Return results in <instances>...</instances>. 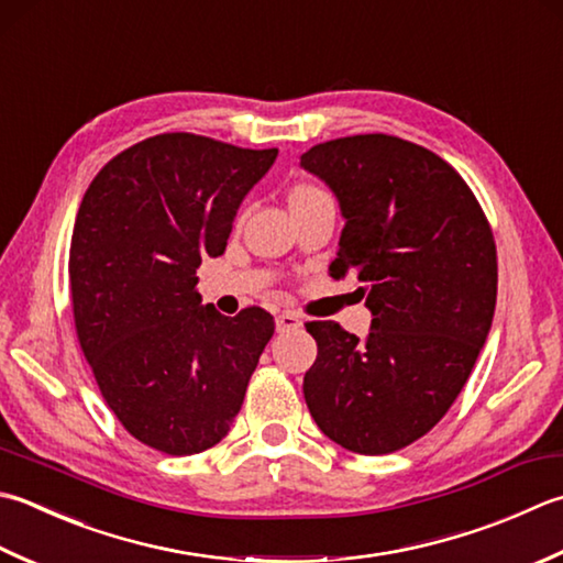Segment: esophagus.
I'll list each match as a JSON object with an SVG mask.
<instances>
[{"label":"esophagus","mask_w":563,"mask_h":563,"mask_svg":"<svg viewBox=\"0 0 563 563\" xmlns=\"http://www.w3.org/2000/svg\"><path fill=\"white\" fill-rule=\"evenodd\" d=\"M275 327H278V332H292V329L302 327V319L295 312H280L275 317Z\"/></svg>","instance_id":"esophagus-1"}]
</instances>
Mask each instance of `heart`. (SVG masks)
I'll use <instances>...</instances> for the list:
<instances>
[{
  "label": "heart",
  "mask_w": 563,
  "mask_h": 563,
  "mask_svg": "<svg viewBox=\"0 0 563 563\" xmlns=\"http://www.w3.org/2000/svg\"><path fill=\"white\" fill-rule=\"evenodd\" d=\"M314 192H322V190H317V187H312V185H302L290 195V200H297V197H305V195H314Z\"/></svg>",
  "instance_id": "obj_1"
}]
</instances>
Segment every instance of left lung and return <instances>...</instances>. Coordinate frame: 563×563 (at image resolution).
I'll use <instances>...</instances> for the list:
<instances>
[{"label":"left lung","instance_id":"8db88e82","mask_svg":"<svg viewBox=\"0 0 563 563\" xmlns=\"http://www.w3.org/2000/svg\"><path fill=\"white\" fill-rule=\"evenodd\" d=\"M300 165L332 187L346 219L332 278L354 275L373 314L366 341L336 322L305 324L317 341L305 402L332 442L390 454L442 420L486 344L493 231L466 180L405 139L324 141Z\"/></svg>","mask_w":563,"mask_h":563}]
</instances>
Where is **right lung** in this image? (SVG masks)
<instances>
[{"label": "right lung", "instance_id": "right-lung-1", "mask_svg": "<svg viewBox=\"0 0 563 563\" xmlns=\"http://www.w3.org/2000/svg\"><path fill=\"white\" fill-rule=\"evenodd\" d=\"M275 156L158 134L109 161L77 209L68 263L77 341L109 410L163 454L222 442L275 332L261 307L224 317L195 288L202 258L222 256L241 200Z\"/></svg>", "mask_w": 563, "mask_h": 563}]
</instances>
